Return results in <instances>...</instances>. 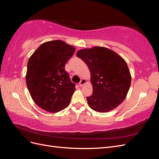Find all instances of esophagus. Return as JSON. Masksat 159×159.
<instances>
[{"label":"esophagus","instance_id":"1","mask_svg":"<svg viewBox=\"0 0 159 159\" xmlns=\"http://www.w3.org/2000/svg\"><path fill=\"white\" fill-rule=\"evenodd\" d=\"M85 83H86V80L83 78V79H81V80L80 81V82L79 85H80V86H82V85H84Z\"/></svg>","mask_w":159,"mask_h":159}]
</instances>
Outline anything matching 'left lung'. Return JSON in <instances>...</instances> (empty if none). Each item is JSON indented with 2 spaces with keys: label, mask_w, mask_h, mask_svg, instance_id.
<instances>
[{
  "label": "left lung",
  "mask_w": 159,
  "mask_h": 159,
  "mask_svg": "<svg viewBox=\"0 0 159 159\" xmlns=\"http://www.w3.org/2000/svg\"><path fill=\"white\" fill-rule=\"evenodd\" d=\"M76 56L91 72L93 93L87 97L89 106L99 113L116 108L126 98L131 85L126 61L113 50L100 46L80 50Z\"/></svg>",
  "instance_id": "8db88e82"
}]
</instances>
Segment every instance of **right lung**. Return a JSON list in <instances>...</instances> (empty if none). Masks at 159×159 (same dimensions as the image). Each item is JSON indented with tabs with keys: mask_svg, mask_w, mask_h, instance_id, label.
Returning a JSON list of instances; mask_svg holds the SVG:
<instances>
[{
	"mask_svg": "<svg viewBox=\"0 0 159 159\" xmlns=\"http://www.w3.org/2000/svg\"><path fill=\"white\" fill-rule=\"evenodd\" d=\"M75 50L61 40L46 42L28 61L27 88L34 102L46 111H60L70 103L75 84L71 81L65 66Z\"/></svg>",
	"mask_w": 159,
	"mask_h": 159,
	"instance_id": "1",
	"label": "right lung"
}]
</instances>
